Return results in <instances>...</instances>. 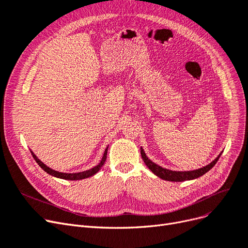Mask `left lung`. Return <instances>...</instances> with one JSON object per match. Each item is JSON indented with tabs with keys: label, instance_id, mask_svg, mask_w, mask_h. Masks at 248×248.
I'll return each mask as SVG.
<instances>
[{
	"label": "left lung",
	"instance_id": "8db88e82",
	"mask_svg": "<svg viewBox=\"0 0 248 248\" xmlns=\"http://www.w3.org/2000/svg\"><path fill=\"white\" fill-rule=\"evenodd\" d=\"M221 154L222 153H219L215 160H213L209 164H207V166H205L203 168H200V169L194 170H188V171H177V170H170L168 169H163L162 167H159L158 164L154 163L152 160H150L147 157V155L145 154L143 148L141 147V156H142L146 166L149 168V170L154 173V175H156L157 177H159L162 180L170 181V182L189 181V180H194L201 176H203L204 173H206L210 169H213L215 167V164L218 160L219 156H221Z\"/></svg>",
	"mask_w": 248,
	"mask_h": 248
}]
</instances>
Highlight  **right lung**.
<instances>
[{
	"instance_id": "1",
	"label": "right lung",
	"mask_w": 248,
	"mask_h": 248,
	"mask_svg": "<svg viewBox=\"0 0 248 248\" xmlns=\"http://www.w3.org/2000/svg\"><path fill=\"white\" fill-rule=\"evenodd\" d=\"M107 150H108V147H106L105 151H104V154H103V157L102 159H101V161L99 162V164H97L96 167L92 168L88 170H85V171H79V172H73V173H67V172H60V171H57V170H54L52 169H50L49 167L46 166V164L44 162H42L38 157L35 156V154L31 152L32 156L34 158V160L36 161V163L39 164V166L46 171L48 172L49 175L53 176V177H56V178H59V179H64V180H69V181H78V180H82V179H86V178H90L92 176H94L95 173H97L101 168L103 167V164L107 158Z\"/></svg>"
}]
</instances>
